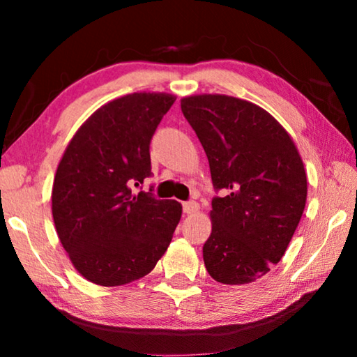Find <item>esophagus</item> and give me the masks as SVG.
Masks as SVG:
<instances>
[{"label": "esophagus", "mask_w": 357, "mask_h": 357, "mask_svg": "<svg viewBox=\"0 0 357 357\" xmlns=\"http://www.w3.org/2000/svg\"><path fill=\"white\" fill-rule=\"evenodd\" d=\"M182 206H183V213H187V214H193L199 209V204L197 202H185Z\"/></svg>", "instance_id": "esophagus-1"}]
</instances>
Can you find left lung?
Listing matches in <instances>:
<instances>
[{
	"instance_id": "8db88e82",
	"label": "left lung",
	"mask_w": 357,
	"mask_h": 357,
	"mask_svg": "<svg viewBox=\"0 0 357 357\" xmlns=\"http://www.w3.org/2000/svg\"><path fill=\"white\" fill-rule=\"evenodd\" d=\"M182 114L208 155L211 236L204 266L222 284L265 276L284 255L307 199L304 164L291 136L261 107L229 96H192Z\"/></svg>"
}]
</instances>
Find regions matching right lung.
Returning a JSON list of instances; mask_svg holds the SVG:
<instances>
[{
  "label": "right lung",
  "instance_id": "obj_1",
  "mask_svg": "<svg viewBox=\"0 0 357 357\" xmlns=\"http://www.w3.org/2000/svg\"><path fill=\"white\" fill-rule=\"evenodd\" d=\"M175 102L135 92L100 107L63 154L52 192L61 245L86 280L121 286L148 275L182 216L175 199L135 192L151 177L149 144Z\"/></svg>",
  "mask_w": 357,
  "mask_h": 357
}]
</instances>
